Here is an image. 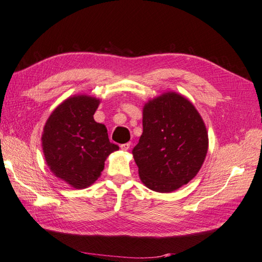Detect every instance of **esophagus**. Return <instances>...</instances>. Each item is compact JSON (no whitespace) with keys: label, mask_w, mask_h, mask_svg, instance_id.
<instances>
[{"label":"esophagus","mask_w":262,"mask_h":262,"mask_svg":"<svg viewBox=\"0 0 262 262\" xmlns=\"http://www.w3.org/2000/svg\"><path fill=\"white\" fill-rule=\"evenodd\" d=\"M130 146H131L130 142H126V144H122L121 145V149L122 150H127L130 148Z\"/></svg>","instance_id":"34e87169"}]
</instances>
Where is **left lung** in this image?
Here are the masks:
<instances>
[{"label":"left lung","instance_id":"left-lung-1","mask_svg":"<svg viewBox=\"0 0 262 262\" xmlns=\"http://www.w3.org/2000/svg\"><path fill=\"white\" fill-rule=\"evenodd\" d=\"M208 149L205 123L186 97L167 91L145 103L142 135L132 154L147 188L171 192L188 184Z\"/></svg>","mask_w":262,"mask_h":262}]
</instances>
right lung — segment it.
Returning <instances> with one entry per match:
<instances>
[{
	"label": "right lung",
	"instance_id": "right-lung-1",
	"mask_svg": "<svg viewBox=\"0 0 262 262\" xmlns=\"http://www.w3.org/2000/svg\"><path fill=\"white\" fill-rule=\"evenodd\" d=\"M99 103L100 99L88 95L67 98L43 127L42 148L49 169L76 189L95 184L107 157L118 150L108 139L106 126L93 118Z\"/></svg>",
	"mask_w": 262,
	"mask_h": 262
}]
</instances>
